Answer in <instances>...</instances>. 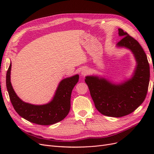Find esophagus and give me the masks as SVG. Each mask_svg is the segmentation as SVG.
Returning <instances> with one entry per match:
<instances>
[{"mask_svg": "<svg viewBox=\"0 0 154 154\" xmlns=\"http://www.w3.org/2000/svg\"><path fill=\"white\" fill-rule=\"evenodd\" d=\"M88 73V70L87 69H86V68H84V69H83L82 70V71H81V75L82 76H85V75H87V74Z\"/></svg>", "mask_w": 154, "mask_h": 154, "instance_id": "obj_1", "label": "esophagus"}]
</instances>
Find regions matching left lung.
I'll return each mask as SVG.
<instances>
[{
  "instance_id": "obj_1",
  "label": "left lung",
  "mask_w": 154,
  "mask_h": 154,
  "mask_svg": "<svg viewBox=\"0 0 154 154\" xmlns=\"http://www.w3.org/2000/svg\"><path fill=\"white\" fill-rule=\"evenodd\" d=\"M118 31L123 38L116 46L130 49L136 59L132 77L118 84L97 76H87L85 80L96 109L103 115L115 118L132 113L142 104L150 81V66L141 45L123 29Z\"/></svg>"
}]
</instances>
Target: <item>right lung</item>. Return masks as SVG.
I'll return each instance as SVG.
<instances>
[{
  "mask_svg": "<svg viewBox=\"0 0 154 154\" xmlns=\"http://www.w3.org/2000/svg\"><path fill=\"white\" fill-rule=\"evenodd\" d=\"M11 63L6 74V87L10 99L15 111L22 118L40 125L57 123L66 117L71 109V96L79 75L65 78L60 82L53 100L45 105H32L23 101L18 97L11 85L10 74Z\"/></svg>",
  "mask_w": 154,
  "mask_h": 154,
  "instance_id": "right-lung-1",
  "label": "right lung"
}]
</instances>
